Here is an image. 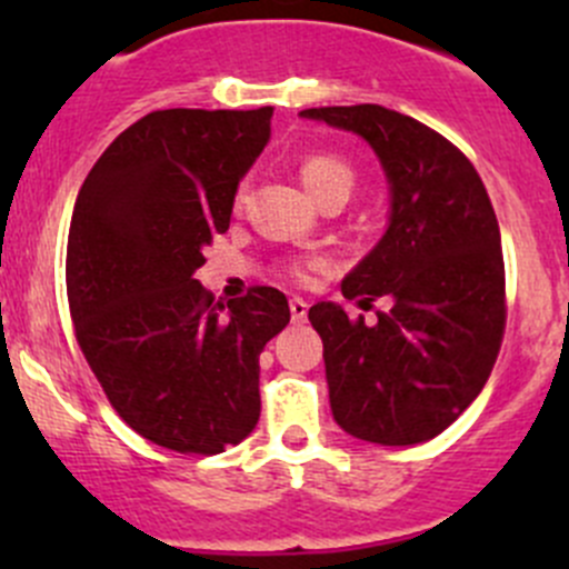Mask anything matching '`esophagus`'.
Listing matches in <instances>:
<instances>
[{"mask_svg":"<svg viewBox=\"0 0 569 569\" xmlns=\"http://www.w3.org/2000/svg\"><path fill=\"white\" fill-rule=\"evenodd\" d=\"M289 311H291V319H295V321H306V317H308V302L302 300V297H291V300H289Z\"/></svg>","mask_w":569,"mask_h":569,"instance_id":"34e87169","label":"esophagus"}]
</instances>
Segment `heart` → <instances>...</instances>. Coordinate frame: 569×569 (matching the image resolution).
Here are the masks:
<instances>
[{
    "instance_id": "b5f03b06",
    "label": "heart",
    "mask_w": 569,
    "mask_h": 569,
    "mask_svg": "<svg viewBox=\"0 0 569 569\" xmlns=\"http://www.w3.org/2000/svg\"><path fill=\"white\" fill-rule=\"evenodd\" d=\"M300 181L319 203H325L327 198H349L355 187V173L343 159L330 157V153H311L300 162ZM244 203V183L237 189V198H233V206L242 209ZM319 267V261L313 258H297L286 267V272L295 280H308L313 274V269Z\"/></svg>"
}]
</instances>
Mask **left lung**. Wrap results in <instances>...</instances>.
Wrapping results in <instances>:
<instances>
[{
  "instance_id": "8db88e82",
  "label": "left lung",
  "mask_w": 569,
  "mask_h": 569,
  "mask_svg": "<svg viewBox=\"0 0 569 569\" xmlns=\"http://www.w3.org/2000/svg\"><path fill=\"white\" fill-rule=\"evenodd\" d=\"M363 137L391 183V226L343 278L347 300H391L375 325L336 302L308 311L325 343L332 418L380 446L432 440L481 393L507 325L501 231L479 173L455 142L380 104L313 107Z\"/></svg>"
}]
</instances>
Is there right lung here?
<instances>
[{"label": "right lung", "instance_id": "1", "mask_svg": "<svg viewBox=\"0 0 569 569\" xmlns=\"http://www.w3.org/2000/svg\"><path fill=\"white\" fill-rule=\"evenodd\" d=\"M269 120L272 107L157 109L114 137L73 206L66 286L84 360L114 412L178 455L256 429L258 355L291 319L272 286L226 306L194 280Z\"/></svg>", "mask_w": 569, "mask_h": 569}]
</instances>
